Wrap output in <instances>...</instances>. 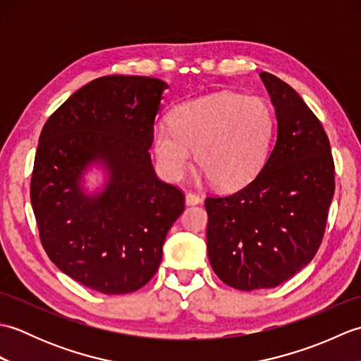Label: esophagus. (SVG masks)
<instances>
[{
  "mask_svg": "<svg viewBox=\"0 0 361 361\" xmlns=\"http://www.w3.org/2000/svg\"><path fill=\"white\" fill-rule=\"evenodd\" d=\"M200 202H202V197L197 195L195 192L186 194V204H198Z\"/></svg>",
  "mask_w": 361,
  "mask_h": 361,
  "instance_id": "obj_1",
  "label": "esophagus"
}]
</instances>
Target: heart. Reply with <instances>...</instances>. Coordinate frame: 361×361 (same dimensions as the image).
Segmentation results:
<instances>
[{"label":"heart","mask_w":361,"mask_h":361,"mask_svg":"<svg viewBox=\"0 0 361 361\" xmlns=\"http://www.w3.org/2000/svg\"><path fill=\"white\" fill-rule=\"evenodd\" d=\"M274 132V114L262 97L217 93L183 102L171 126L153 130L158 164L178 180L195 163L214 186L233 189L250 181L265 163Z\"/></svg>","instance_id":"obj_1"}]
</instances>
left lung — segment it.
Here are the masks:
<instances>
[{
  "label": "left lung",
  "instance_id": "obj_1",
  "mask_svg": "<svg viewBox=\"0 0 361 361\" xmlns=\"http://www.w3.org/2000/svg\"><path fill=\"white\" fill-rule=\"evenodd\" d=\"M260 78L276 109L274 147L248 185L204 200L212 270L243 291L279 286L315 257L335 190L319 119L286 82L270 73Z\"/></svg>",
  "mask_w": 361,
  "mask_h": 361
}]
</instances>
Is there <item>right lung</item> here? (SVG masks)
<instances>
[{
    "instance_id": "obj_1",
    "label": "right lung",
    "mask_w": 361,
    "mask_h": 361,
    "mask_svg": "<svg viewBox=\"0 0 361 361\" xmlns=\"http://www.w3.org/2000/svg\"><path fill=\"white\" fill-rule=\"evenodd\" d=\"M167 83L104 75L75 91L38 137L30 203L46 255L60 270L104 295H124L155 276L173 221L185 211L180 188L161 181L149 149ZM94 160L111 172L87 197L80 175Z\"/></svg>"
}]
</instances>
